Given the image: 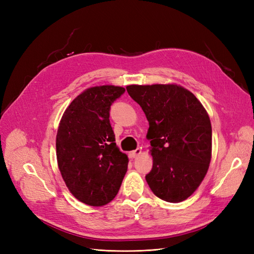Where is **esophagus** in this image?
<instances>
[{
    "instance_id": "esophagus-1",
    "label": "esophagus",
    "mask_w": 254,
    "mask_h": 254,
    "mask_svg": "<svg viewBox=\"0 0 254 254\" xmlns=\"http://www.w3.org/2000/svg\"><path fill=\"white\" fill-rule=\"evenodd\" d=\"M141 152H142L141 148H136L135 150H132V151H130V152H129V157H130V158H132V159H134V158H136L137 156H140V155H141Z\"/></svg>"
}]
</instances>
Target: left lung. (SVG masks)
<instances>
[{
	"label": "left lung",
	"mask_w": 254,
	"mask_h": 254,
	"mask_svg": "<svg viewBox=\"0 0 254 254\" xmlns=\"http://www.w3.org/2000/svg\"><path fill=\"white\" fill-rule=\"evenodd\" d=\"M126 89L149 123L147 139L153 164L145 178L150 190L167 202L186 200L209 168V115L191 92L177 84H131Z\"/></svg>",
	"instance_id": "obj_1"
}]
</instances>
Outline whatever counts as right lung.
Segmentation results:
<instances>
[{"label": "right lung", "instance_id": "add662e5", "mask_svg": "<svg viewBox=\"0 0 254 254\" xmlns=\"http://www.w3.org/2000/svg\"><path fill=\"white\" fill-rule=\"evenodd\" d=\"M125 89H87L64 111L57 131L56 155L67 189L79 201L101 206L117 196L128 167L110 124L111 105Z\"/></svg>", "mask_w": 254, "mask_h": 254}]
</instances>
